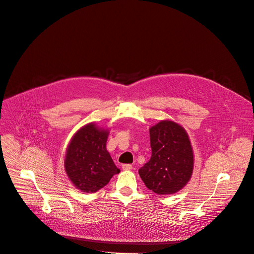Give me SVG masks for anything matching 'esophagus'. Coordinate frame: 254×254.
<instances>
[{"label": "esophagus", "instance_id": "1", "mask_svg": "<svg viewBox=\"0 0 254 254\" xmlns=\"http://www.w3.org/2000/svg\"><path fill=\"white\" fill-rule=\"evenodd\" d=\"M132 169V166L130 164H125L123 165V170H126V171H128V170H131Z\"/></svg>", "mask_w": 254, "mask_h": 254}]
</instances>
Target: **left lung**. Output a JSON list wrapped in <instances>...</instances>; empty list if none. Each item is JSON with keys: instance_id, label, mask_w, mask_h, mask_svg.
<instances>
[{"instance_id": "obj_1", "label": "left lung", "mask_w": 254, "mask_h": 254, "mask_svg": "<svg viewBox=\"0 0 254 254\" xmlns=\"http://www.w3.org/2000/svg\"><path fill=\"white\" fill-rule=\"evenodd\" d=\"M152 156L138 174L148 189L159 195L182 189L193 172V151L185 129L171 121L150 128Z\"/></svg>"}]
</instances>
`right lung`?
I'll list each match as a JSON object with an SVG mask.
<instances>
[{
    "label": "right lung",
    "instance_id": "right-lung-1",
    "mask_svg": "<svg viewBox=\"0 0 254 254\" xmlns=\"http://www.w3.org/2000/svg\"><path fill=\"white\" fill-rule=\"evenodd\" d=\"M108 131L94 124L80 128L72 137L65 158V171L74 186L94 193L108 184L120 170L106 151Z\"/></svg>",
    "mask_w": 254,
    "mask_h": 254
}]
</instances>
